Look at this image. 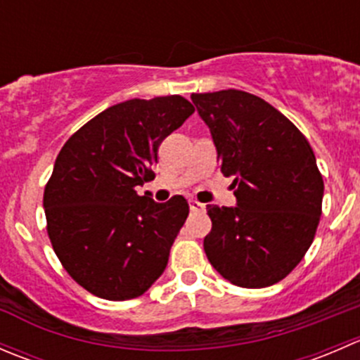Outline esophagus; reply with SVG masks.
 <instances>
[{"label":"esophagus","instance_id":"esophagus-1","mask_svg":"<svg viewBox=\"0 0 360 360\" xmlns=\"http://www.w3.org/2000/svg\"><path fill=\"white\" fill-rule=\"evenodd\" d=\"M190 209L193 210V212H202V210L205 209V205H203V203H200V202H197V200H190Z\"/></svg>","mask_w":360,"mask_h":360}]
</instances>
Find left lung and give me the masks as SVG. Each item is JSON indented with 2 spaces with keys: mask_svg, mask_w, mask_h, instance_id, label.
Wrapping results in <instances>:
<instances>
[{
  "mask_svg": "<svg viewBox=\"0 0 360 360\" xmlns=\"http://www.w3.org/2000/svg\"><path fill=\"white\" fill-rule=\"evenodd\" d=\"M221 172L235 176V207L207 205V259L238 288L282 281L311 245L324 181L303 134L271 104L242 90L193 94Z\"/></svg>",
  "mask_w": 360,
  "mask_h": 360,
  "instance_id": "8db88e82",
  "label": "left lung"
}]
</instances>
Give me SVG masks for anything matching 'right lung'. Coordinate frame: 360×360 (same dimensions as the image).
<instances>
[{
	"instance_id": "right-lung-1",
	"label": "right lung",
	"mask_w": 360,
	"mask_h": 360,
	"mask_svg": "<svg viewBox=\"0 0 360 360\" xmlns=\"http://www.w3.org/2000/svg\"><path fill=\"white\" fill-rule=\"evenodd\" d=\"M195 111L181 96L130 99L86 122L60 150L43 195L49 237L66 271L111 301L141 296L169 263L190 207L136 186L153 179L158 146Z\"/></svg>"
}]
</instances>
